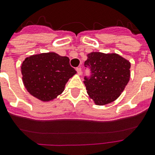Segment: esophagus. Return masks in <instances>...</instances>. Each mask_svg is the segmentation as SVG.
<instances>
[{"label":"esophagus","instance_id":"obj_1","mask_svg":"<svg viewBox=\"0 0 155 155\" xmlns=\"http://www.w3.org/2000/svg\"><path fill=\"white\" fill-rule=\"evenodd\" d=\"M76 71H77V73H78V75L81 74V68H76Z\"/></svg>","mask_w":155,"mask_h":155}]
</instances>
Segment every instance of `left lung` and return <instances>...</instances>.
<instances>
[{"label": "left lung", "mask_w": 155, "mask_h": 155, "mask_svg": "<svg viewBox=\"0 0 155 155\" xmlns=\"http://www.w3.org/2000/svg\"><path fill=\"white\" fill-rule=\"evenodd\" d=\"M84 67L90 68V78L84 85L90 98L98 105L114 102L124 91L130 78V63L117 53L92 52L87 54Z\"/></svg>", "instance_id": "8db88e82"}]
</instances>
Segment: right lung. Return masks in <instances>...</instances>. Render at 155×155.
Segmentation results:
<instances>
[{
	"label": "right lung",
	"instance_id": "right-lung-1",
	"mask_svg": "<svg viewBox=\"0 0 155 155\" xmlns=\"http://www.w3.org/2000/svg\"><path fill=\"white\" fill-rule=\"evenodd\" d=\"M21 71L27 91L42 102H50L60 95L68 80L77 73L68 57L53 52L27 57Z\"/></svg>",
	"mask_w": 155,
	"mask_h": 155
}]
</instances>
